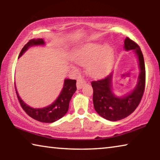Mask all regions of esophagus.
<instances>
[{"instance_id": "obj_1", "label": "esophagus", "mask_w": 160, "mask_h": 160, "mask_svg": "<svg viewBox=\"0 0 160 160\" xmlns=\"http://www.w3.org/2000/svg\"><path fill=\"white\" fill-rule=\"evenodd\" d=\"M86 81L83 79V78H80L77 81V88L78 89H81L82 88V86L85 85Z\"/></svg>"}]
</instances>
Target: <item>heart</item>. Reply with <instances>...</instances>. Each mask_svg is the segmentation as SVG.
Instances as JSON below:
<instances>
[{
  "label": "heart",
  "mask_w": 160,
  "mask_h": 160,
  "mask_svg": "<svg viewBox=\"0 0 160 160\" xmlns=\"http://www.w3.org/2000/svg\"><path fill=\"white\" fill-rule=\"evenodd\" d=\"M113 50L109 46L90 44L80 48L75 56V61L82 66H88L89 74L94 78L106 75L113 64Z\"/></svg>",
  "instance_id": "obj_1"
}]
</instances>
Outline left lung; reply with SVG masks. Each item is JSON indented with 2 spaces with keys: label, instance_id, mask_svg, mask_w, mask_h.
Segmentation results:
<instances>
[{
  "label": "left lung",
  "instance_id": "obj_1",
  "mask_svg": "<svg viewBox=\"0 0 160 160\" xmlns=\"http://www.w3.org/2000/svg\"><path fill=\"white\" fill-rule=\"evenodd\" d=\"M124 48L126 51L134 50L138 58L140 72L134 90L122 97L115 96L112 90V73L91 82L93 88L94 109L102 117L112 121L121 120L131 114L139 105L145 90V67L140 48L135 42L126 37Z\"/></svg>",
  "mask_w": 160,
  "mask_h": 160
}]
</instances>
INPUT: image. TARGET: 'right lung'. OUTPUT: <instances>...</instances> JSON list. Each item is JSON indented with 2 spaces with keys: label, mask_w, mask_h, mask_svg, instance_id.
Listing matches in <instances>:
<instances>
[{
  "label": "right lung",
  "mask_w": 160,
  "mask_h": 160,
  "mask_svg": "<svg viewBox=\"0 0 160 160\" xmlns=\"http://www.w3.org/2000/svg\"><path fill=\"white\" fill-rule=\"evenodd\" d=\"M43 44H44V42L42 39L29 40L24 46L18 58H20L27 49L32 46ZM76 90V80L66 79L64 81V85L60 95L52 104L45 108H42V109H34L26 104L20 99L15 88L18 101L23 110L32 118L43 123H53L63 117L68 110L70 101Z\"/></svg>",
  "instance_id": "obj_1"
}]
</instances>
